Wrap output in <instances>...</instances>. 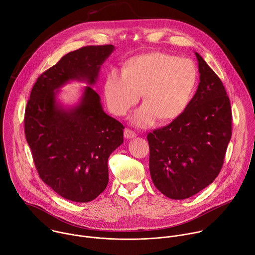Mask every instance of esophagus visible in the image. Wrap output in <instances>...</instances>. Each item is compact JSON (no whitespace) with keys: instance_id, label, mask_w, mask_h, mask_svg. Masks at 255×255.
<instances>
[{"instance_id":"1","label":"esophagus","mask_w":255,"mask_h":255,"mask_svg":"<svg viewBox=\"0 0 255 255\" xmlns=\"http://www.w3.org/2000/svg\"><path fill=\"white\" fill-rule=\"evenodd\" d=\"M124 136H125V138L130 139V138H134V137H136V133H135L134 131H132L131 129L126 128V129L124 130Z\"/></svg>"}]
</instances>
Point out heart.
Returning <instances> with one entry per match:
<instances>
[{"label": "heart", "instance_id": "heart-1", "mask_svg": "<svg viewBox=\"0 0 255 255\" xmlns=\"http://www.w3.org/2000/svg\"><path fill=\"white\" fill-rule=\"evenodd\" d=\"M198 69L188 58L164 52H150L130 58L119 72H109L104 96L109 110L125 116L141 96L144 104L132 116V122L148 127L159 120H175L190 106L197 87Z\"/></svg>", "mask_w": 255, "mask_h": 255}]
</instances>
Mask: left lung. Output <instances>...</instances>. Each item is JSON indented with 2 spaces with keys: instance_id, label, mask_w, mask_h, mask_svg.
Instances as JSON below:
<instances>
[{
  "instance_id": "left-lung-1",
  "label": "left lung",
  "mask_w": 255,
  "mask_h": 255,
  "mask_svg": "<svg viewBox=\"0 0 255 255\" xmlns=\"http://www.w3.org/2000/svg\"><path fill=\"white\" fill-rule=\"evenodd\" d=\"M200 84L187 110L167 126L149 132V170L156 189L173 200L188 199L219 174L232 135L226 90L196 52Z\"/></svg>"
}]
</instances>
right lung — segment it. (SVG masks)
<instances>
[{"instance_id": "right-lung-1", "label": "right lung", "mask_w": 255, "mask_h": 255, "mask_svg": "<svg viewBox=\"0 0 255 255\" xmlns=\"http://www.w3.org/2000/svg\"><path fill=\"white\" fill-rule=\"evenodd\" d=\"M115 47L85 46L71 51L37 79L28 100L24 129L40 178L62 198L95 200L109 181L108 158L123 143L124 126L107 115L100 96L86 87L81 102L64 108L58 89L69 81L95 85L101 65Z\"/></svg>"}]
</instances>
